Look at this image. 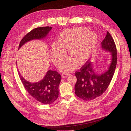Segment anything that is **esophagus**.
I'll use <instances>...</instances> for the list:
<instances>
[{
    "mask_svg": "<svg viewBox=\"0 0 131 131\" xmlns=\"http://www.w3.org/2000/svg\"><path fill=\"white\" fill-rule=\"evenodd\" d=\"M70 74L69 73H63V74H62V77L64 78H66L68 76V75H69Z\"/></svg>",
    "mask_w": 131,
    "mask_h": 131,
    "instance_id": "1",
    "label": "esophagus"
}]
</instances>
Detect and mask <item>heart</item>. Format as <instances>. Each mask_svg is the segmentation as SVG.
Instances as JSON below:
<instances>
[{
  "instance_id": "b5f03b06",
  "label": "heart",
  "mask_w": 131,
  "mask_h": 131,
  "mask_svg": "<svg viewBox=\"0 0 131 131\" xmlns=\"http://www.w3.org/2000/svg\"><path fill=\"white\" fill-rule=\"evenodd\" d=\"M98 41L97 34L89 32L84 27L67 29L59 34L57 43L51 47V57L55 64H59L66 54L68 48L70 56L63 62L60 67L65 72L74 69L77 62L82 64L88 60L96 49Z\"/></svg>"
}]
</instances>
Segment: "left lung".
I'll list each match as a JSON object with an SVG mask.
<instances>
[{
	"mask_svg": "<svg viewBox=\"0 0 131 131\" xmlns=\"http://www.w3.org/2000/svg\"><path fill=\"white\" fill-rule=\"evenodd\" d=\"M102 48L112 53V63L108 69L101 75L94 73L89 59L75 75L77 81L75 85V93L81 100H93L103 93L112 80L117 64V50L112 35L107 31L106 37L101 42Z\"/></svg>",
	"mask_w": 131,
	"mask_h": 131,
	"instance_id": "left-lung-1",
	"label": "left lung"
}]
</instances>
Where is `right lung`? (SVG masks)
I'll return each mask as SVG.
<instances>
[{"mask_svg": "<svg viewBox=\"0 0 131 131\" xmlns=\"http://www.w3.org/2000/svg\"><path fill=\"white\" fill-rule=\"evenodd\" d=\"M51 29L52 27L47 26L38 27L31 30L22 38L18 49L27 41L45 38ZM18 74L25 89L34 100L42 104H50L58 98V86L61 80V76L56 71L48 70L44 78L36 83L26 81L19 72Z\"/></svg>", "mask_w": 131, "mask_h": 131, "instance_id": "1", "label": "right lung"}]
</instances>
